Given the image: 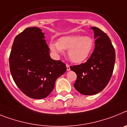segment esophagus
I'll use <instances>...</instances> for the list:
<instances>
[{"instance_id": "obj_1", "label": "esophagus", "mask_w": 127, "mask_h": 127, "mask_svg": "<svg viewBox=\"0 0 127 127\" xmlns=\"http://www.w3.org/2000/svg\"><path fill=\"white\" fill-rule=\"evenodd\" d=\"M66 70H67V71H69V70H70V65H69V64H66Z\"/></svg>"}]
</instances>
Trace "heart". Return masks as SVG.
<instances>
[{
    "label": "heart",
    "instance_id": "1",
    "mask_svg": "<svg viewBox=\"0 0 127 127\" xmlns=\"http://www.w3.org/2000/svg\"><path fill=\"white\" fill-rule=\"evenodd\" d=\"M94 45L92 38L76 35L61 37L58 42L52 41L50 43V48L56 55L63 54L64 50H68L70 60L75 63H81L89 57Z\"/></svg>",
    "mask_w": 127,
    "mask_h": 127
}]
</instances>
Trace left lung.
<instances>
[{
  "label": "left lung",
  "mask_w": 127,
  "mask_h": 127,
  "mask_svg": "<svg viewBox=\"0 0 127 127\" xmlns=\"http://www.w3.org/2000/svg\"><path fill=\"white\" fill-rule=\"evenodd\" d=\"M94 32V50L85 63L71 66L70 69L77 74L73 86L81 94L94 95L108 85L114 68L116 53L111 40L103 31L96 27Z\"/></svg>",
  "instance_id": "left-lung-1"
}]
</instances>
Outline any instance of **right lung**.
Masks as SVG:
<instances>
[{
    "label": "right lung",
    "instance_id": "right-lung-1",
    "mask_svg": "<svg viewBox=\"0 0 127 127\" xmlns=\"http://www.w3.org/2000/svg\"><path fill=\"white\" fill-rule=\"evenodd\" d=\"M44 33L28 28L16 36L9 55L13 79L27 96L40 99L52 92L55 81L66 71V64L50 56Z\"/></svg>",
    "mask_w": 127,
    "mask_h": 127
}]
</instances>
